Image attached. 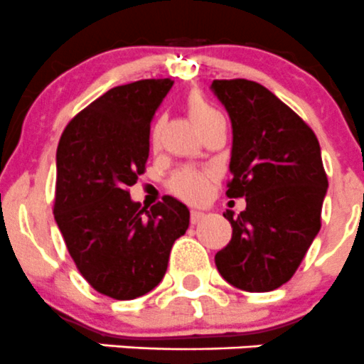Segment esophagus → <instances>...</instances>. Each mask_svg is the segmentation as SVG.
<instances>
[{
  "label": "esophagus",
  "instance_id": "1",
  "mask_svg": "<svg viewBox=\"0 0 364 364\" xmlns=\"http://www.w3.org/2000/svg\"><path fill=\"white\" fill-rule=\"evenodd\" d=\"M204 216L205 215H204L203 211H196V209H193V211L190 213V222H192V223H199L200 220L204 218Z\"/></svg>",
  "mask_w": 364,
  "mask_h": 364
}]
</instances>
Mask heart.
Here are the masks:
<instances>
[{"label":"heart","mask_w":364,"mask_h":364,"mask_svg":"<svg viewBox=\"0 0 364 364\" xmlns=\"http://www.w3.org/2000/svg\"><path fill=\"white\" fill-rule=\"evenodd\" d=\"M186 111H188L190 117L193 119V123L197 127H203L208 123L209 119H213L215 116H218V111L215 107L208 104L199 93H192L186 100ZM161 123L164 121L156 119L151 127V144L156 146L160 141V132H161ZM211 178L213 174L205 168H193L186 167L183 171L176 172L174 178L171 179V190L181 199L188 200V203H200L208 197L209 188H211Z\"/></svg>","instance_id":"heart-1"}]
</instances>
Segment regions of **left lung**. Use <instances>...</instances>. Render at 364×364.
Wrapping results in <instances>:
<instances>
[{
  "mask_svg": "<svg viewBox=\"0 0 364 364\" xmlns=\"http://www.w3.org/2000/svg\"><path fill=\"white\" fill-rule=\"evenodd\" d=\"M211 90L232 123L227 197H245L232 237L215 255L216 269L247 292L287 284L321 230L328 190L321 146L314 130L259 82L213 80Z\"/></svg>",
  "mask_w": 364,
  "mask_h": 364,
  "instance_id": "8db88e82",
  "label": "left lung"
}]
</instances>
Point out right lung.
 Segmentation results:
<instances>
[{
  "label": "right lung",
  "mask_w": 364,
  "mask_h": 364,
  "mask_svg": "<svg viewBox=\"0 0 364 364\" xmlns=\"http://www.w3.org/2000/svg\"><path fill=\"white\" fill-rule=\"evenodd\" d=\"M172 84L112 87L70 121L58 144L54 220L79 273L112 299L153 291L188 229V208L174 197L146 209L128 192L144 174L151 119Z\"/></svg>",
  "instance_id": "1"
}]
</instances>
